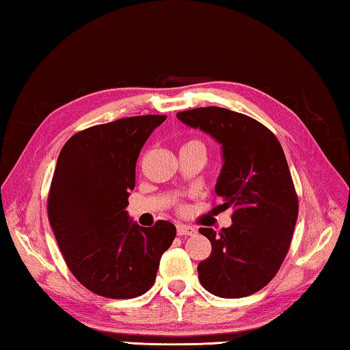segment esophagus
Returning <instances> with one entry per match:
<instances>
[{
	"mask_svg": "<svg viewBox=\"0 0 350 350\" xmlns=\"http://www.w3.org/2000/svg\"><path fill=\"white\" fill-rule=\"evenodd\" d=\"M176 233H178V236H191L196 233V228L191 227V225L178 224L176 225Z\"/></svg>",
	"mask_w": 350,
	"mask_h": 350,
	"instance_id": "34e87169",
	"label": "esophagus"
}]
</instances>
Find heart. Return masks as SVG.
<instances>
[{"label": "heart", "mask_w": 350, "mask_h": 350, "mask_svg": "<svg viewBox=\"0 0 350 350\" xmlns=\"http://www.w3.org/2000/svg\"><path fill=\"white\" fill-rule=\"evenodd\" d=\"M185 147H203V145L198 141H189V142H186L185 145H183L181 148H185Z\"/></svg>", "instance_id": "heart-1"}]
</instances>
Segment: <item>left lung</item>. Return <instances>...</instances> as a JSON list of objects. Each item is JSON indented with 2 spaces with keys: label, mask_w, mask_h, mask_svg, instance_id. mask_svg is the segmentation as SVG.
Returning <instances> with one entry per match:
<instances>
[{
  "label": "left lung",
  "mask_w": 350,
  "mask_h": 350,
  "mask_svg": "<svg viewBox=\"0 0 350 350\" xmlns=\"http://www.w3.org/2000/svg\"><path fill=\"white\" fill-rule=\"evenodd\" d=\"M176 117L222 145L217 208H233L228 228L198 230L213 247L197 267L202 286L224 299L260 291L280 269L299 214L282 145L262 123L225 107H197Z\"/></svg>",
  "instance_id": "obj_1"
}]
</instances>
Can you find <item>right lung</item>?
<instances>
[{
  "mask_svg": "<svg viewBox=\"0 0 350 350\" xmlns=\"http://www.w3.org/2000/svg\"><path fill=\"white\" fill-rule=\"evenodd\" d=\"M165 117H125L90 126L70 137L59 153L48 219L75 278L107 299L147 293L176 236L167 220L139 227L125 211L139 153Z\"/></svg>",
  "mask_w": 350,
  "mask_h": 350,
  "instance_id": "add662e5",
  "label": "right lung"
}]
</instances>
